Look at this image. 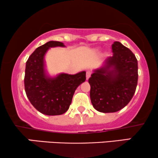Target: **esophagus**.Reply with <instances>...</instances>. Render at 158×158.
Instances as JSON below:
<instances>
[{"label":"esophagus","mask_w":158,"mask_h":158,"mask_svg":"<svg viewBox=\"0 0 158 158\" xmlns=\"http://www.w3.org/2000/svg\"><path fill=\"white\" fill-rule=\"evenodd\" d=\"M91 72L90 71H87L86 72V80H89V77H90L91 76Z\"/></svg>","instance_id":"34e87169"}]
</instances>
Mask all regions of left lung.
Listing matches in <instances>:
<instances>
[{"label": "left lung", "mask_w": 158, "mask_h": 158, "mask_svg": "<svg viewBox=\"0 0 158 158\" xmlns=\"http://www.w3.org/2000/svg\"><path fill=\"white\" fill-rule=\"evenodd\" d=\"M113 56L94 70L89 83L94 108L102 113H114L133 98L138 83V61L130 49L119 42L112 44Z\"/></svg>", "instance_id": "1"}]
</instances>
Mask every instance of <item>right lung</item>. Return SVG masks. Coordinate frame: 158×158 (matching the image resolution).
<instances>
[{
    "mask_svg": "<svg viewBox=\"0 0 158 158\" xmlns=\"http://www.w3.org/2000/svg\"><path fill=\"white\" fill-rule=\"evenodd\" d=\"M65 47L64 43L50 41L39 47L29 56L25 72L27 97L38 111L48 116L61 115L69 109L76 89L85 81V72L75 75L61 73L55 77L47 75L44 55L50 48Z\"/></svg>",
    "mask_w": 158,
    "mask_h": 158,
    "instance_id": "obj_1",
    "label": "right lung"
}]
</instances>
